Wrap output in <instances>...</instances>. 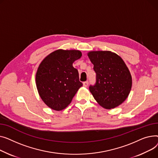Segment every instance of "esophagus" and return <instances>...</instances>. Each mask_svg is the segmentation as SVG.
<instances>
[{"mask_svg":"<svg viewBox=\"0 0 158 158\" xmlns=\"http://www.w3.org/2000/svg\"><path fill=\"white\" fill-rule=\"evenodd\" d=\"M88 84H89V82H88V81H84V82L83 83V87H87L88 86Z\"/></svg>","mask_w":158,"mask_h":158,"instance_id":"esophagus-1","label":"esophagus"}]
</instances>
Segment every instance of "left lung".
Here are the masks:
<instances>
[{"label":"left lung","instance_id":"obj_1","mask_svg":"<svg viewBox=\"0 0 158 158\" xmlns=\"http://www.w3.org/2000/svg\"><path fill=\"white\" fill-rule=\"evenodd\" d=\"M88 57L94 65L96 83L89 87L97 103L105 109L121 105L132 87V77L123 59L110 51H91Z\"/></svg>","mask_w":158,"mask_h":158}]
</instances>
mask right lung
<instances>
[{"label":"right lung","mask_w":158,"mask_h":158,"mask_svg":"<svg viewBox=\"0 0 158 158\" xmlns=\"http://www.w3.org/2000/svg\"><path fill=\"white\" fill-rule=\"evenodd\" d=\"M76 50H55L41 62L35 75L39 95L49 108L56 111L66 108L82 86L78 72L73 63L81 57Z\"/></svg>","instance_id":"right-lung-1"}]
</instances>
